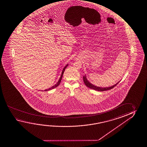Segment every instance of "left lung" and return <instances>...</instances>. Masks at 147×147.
Instances as JSON below:
<instances>
[{"instance_id":"obj_1","label":"left lung","mask_w":147,"mask_h":147,"mask_svg":"<svg viewBox=\"0 0 147 147\" xmlns=\"http://www.w3.org/2000/svg\"><path fill=\"white\" fill-rule=\"evenodd\" d=\"M83 79H84V84L87 87H88V88H90V89L95 90L96 91H107V90H109L113 89V88L115 87L118 84L119 82H118V83L116 84L115 85H114L113 86H111V87H107V88H101V87H96V86H94L93 84H91L90 82H88V80H87L86 76H84Z\"/></svg>"}]
</instances>
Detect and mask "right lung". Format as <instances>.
I'll return each mask as SVG.
<instances>
[{"label": "right lung", "instance_id": "obj_1", "mask_svg": "<svg viewBox=\"0 0 147 147\" xmlns=\"http://www.w3.org/2000/svg\"><path fill=\"white\" fill-rule=\"evenodd\" d=\"M67 65H67L65 67L63 68V72H62V74H61V76H60V79H59V81H58V82H57V84H56L55 86H53V87H51V88H49V89L45 90V91H49V90H51V89H54V88H56V87H58V86H59V84H60V82H61V79H62L63 74V73H64V71H65V69L66 68V67H67Z\"/></svg>", "mask_w": 147, "mask_h": 147}]
</instances>
